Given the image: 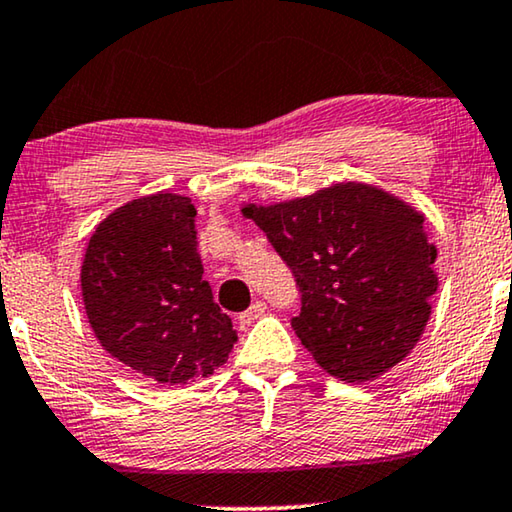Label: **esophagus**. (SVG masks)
I'll list each match as a JSON object with an SVG mask.
<instances>
[{
    "label": "esophagus",
    "mask_w": 512,
    "mask_h": 512,
    "mask_svg": "<svg viewBox=\"0 0 512 512\" xmlns=\"http://www.w3.org/2000/svg\"><path fill=\"white\" fill-rule=\"evenodd\" d=\"M263 314H265V303H263V300H256V303L251 305L249 310H244L240 317H237V321H240L242 326H251L256 319H261Z\"/></svg>",
    "instance_id": "obj_1"
}]
</instances>
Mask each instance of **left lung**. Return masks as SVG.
<instances>
[{
    "label": "left lung",
    "mask_w": 512,
    "mask_h": 512,
    "mask_svg": "<svg viewBox=\"0 0 512 512\" xmlns=\"http://www.w3.org/2000/svg\"><path fill=\"white\" fill-rule=\"evenodd\" d=\"M242 212L296 277L291 326L326 373L366 382L410 354L438 291L422 214L354 181Z\"/></svg>",
    "instance_id": "obj_1"
}]
</instances>
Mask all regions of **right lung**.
<instances>
[{
  "mask_svg": "<svg viewBox=\"0 0 512 512\" xmlns=\"http://www.w3.org/2000/svg\"><path fill=\"white\" fill-rule=\"evenodd\" d=\"M202 272L191 200L160 191L118 207L95 228L81 268L100 345L160 384L212 375L237 333Z\"/></svg>",
  "mask_w": 512,
  "mask_h": 512,
  "instance_id": "1",
  "label": "right lung"
}]
</instances>
